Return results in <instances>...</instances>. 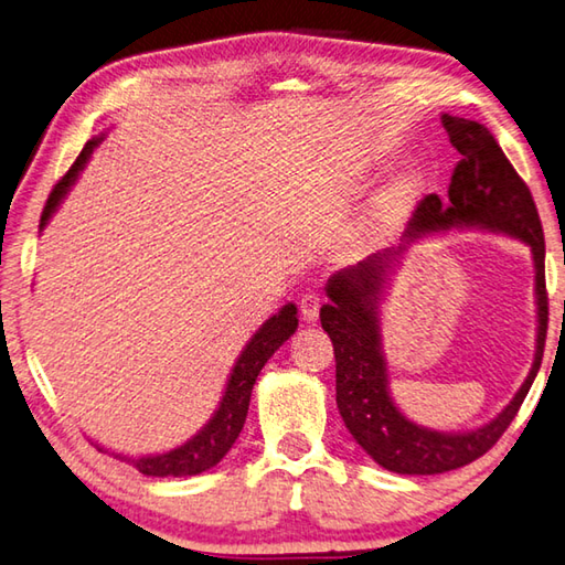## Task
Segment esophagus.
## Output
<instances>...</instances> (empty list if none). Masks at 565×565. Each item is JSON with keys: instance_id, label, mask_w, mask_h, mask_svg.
<instances>
[{"instance_id": "34e87169", "label": "esophagus", "mask_w": 565, "mask_h": 565, "mask_svg": "<svg viewBox=\"0 0 565 565\" xmlns=\"http://www.w3.org/2000/svg\"><path fill=\"white\" fill-rule=\"evenodd\" d=\"M318 309H321V296H318V294L309 291V294H303L301 299H299V311H301L303 321H309V323L316 321Z\"/></svg>"}]
</instances>
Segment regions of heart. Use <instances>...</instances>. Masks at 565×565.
<instances>
[{
    "label": "heart",
    "mask_w": 565,
    "mask_h": 565,
    "mask_svg": "<svg viewBox=\"0 0 565 565\" xmlns=\"http://www.w3.org/2000/svg\"><path fill=\"white\" fill-rule=\"evenodd\" d=\"M415 200V182L413 180H403L393 184V188L387 190L385 198L381 200V207H377V220L390 222L395 220L399 212L407 210L409 204Z\"/></svg>",
    "instance_id": "b5f03b06"
}]
</instances>
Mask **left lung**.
Listing matches in <instances>:
<instances>
[{
  "instance_id": "left-lung-1",
  "label": "left lung",
  "mask_w": 565,
  "mask_h": 565,
  "mask_svg": "<svg viewBox=\"0 0 565 565\" xmlns=\"http://www.w3.org/2000/svg\"><path fill=\"white\" fill-rule=\"evenodd\" d=\"M443 126L449 142L461 156L447 190L449 202L443 204L437 194H427L417 204L403 242L452 227L504 232L526 242L533 254V266H536V358L514 399L484 427L469 429V433H437V429L415 425L399 413L387 393V363L381 341V318H377V303H381L390 264L405 249V244L373 254L371 259L333 274L326 286L331 303L321 309V326L333 341L338 413L355 443L377 465L397 475H443L487 455L507 433L524 403L541 367L548 331L546 266H543L546 242H543L531 190L519 178L487 126L447 116V113L443 116Z\"/></svg>"
}]
</instances>
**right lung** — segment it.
Returning a JSON list of instances; mask_svg holds the SVG:
<instances>
[{
    "mask_svg": "<svg viewBox=\"0 0 565 565\" xmlns=\"http://www.w3.org/2000/svg\"><path fill=\"white\" fill-rule=\"evenodd\" d=\"M100 140L104 138H90L84 146V150H81V156L76 158L74 166L68 168L66 175L54 184V190H51L49 200H46V207H44V212H41V224H39L41 230L46 227L51 214L56 212L61 200L66 198V192L71 190V184L76 182L78 172L86 168L90 152H94V148ZM296 326H299V318H296V306L286 303L279 313L271 316L269 321H266L259 331L254 333L247 348L242 351L237 365H234L217 413H214L210 423L204 425L192 439H188V443L175 447V449H170V452H166V455H152V457L116 455V457L128 461V465L136 467L140 475H146V477H192V475H202V471L212 469L224 455L230 452L232 445L237 443V437L244 427V419H247V409H249L256 375L262 373L264 363L269 361L274 351H279V345L284 341H289V338L294 335ZM98 449H104V447H98Z\"/></svg>",
    "mask_w": 565,
    "mask_h": 565,
    "instance_id": "add662e5",
    "label": "right lung"
}]
</instances>
